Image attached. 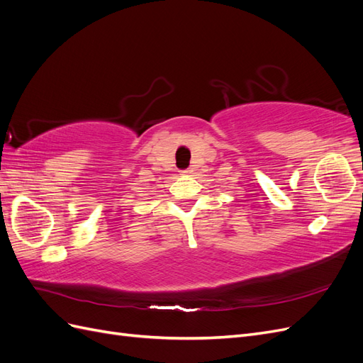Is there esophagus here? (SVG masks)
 Returning <instances> with one entry per match:
<instances>
[{"mask_svg":"<svg viewBox=\"0 0 363 363\" xmlns=\"http://www.w3.org/2000/svg\"><path fill=\"white\" fill-rule=\"evenodd\" d=\"M182 174H184V175H188V174H192V169H184V171H182Z\"/></svg>","mask_w":363,"mask_h":363,"instance_id":"1","label":"esophagus"}]
</instances>
